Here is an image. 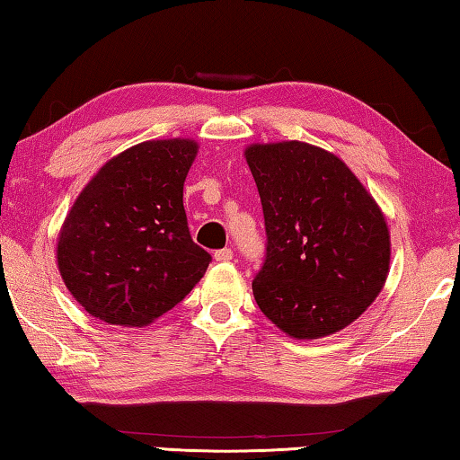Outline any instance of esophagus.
Listing matches in <instances>:
<instances>
[{"instance_id": "1", "label": "esophagus", "mask_w": 460, "mask_h": 460, "mask_svg": "<svg viewBox=\"0 0 460 460\" xmlns=\"http://www.w3.org/2000/svg\"><path fill=\"white\" fill-rule=\"evenodd\" d=\"M215 260H217V262H229V260H233V250L231 248L217 250L215 252Z\"/></svg>"}]
</instances>
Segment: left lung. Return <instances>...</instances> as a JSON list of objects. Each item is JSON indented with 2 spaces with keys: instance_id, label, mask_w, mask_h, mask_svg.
<instances>
[{
  "instance_id": "8db88e82",
  "label": "left lung",
  "mask_w": 460,
  "mask_h": 460,
  "mask_svg": "<svg viewBox=\"0 0 460 460\" xmlns=\"http://www.w3.org/2000/svg\"><path fill=\"white\" fill-rule=\"evenodd\" d=\"M266 227L256 304L293 339L358 320L388 277L386 218L337 155L289 140L245 148Z\"/></svg>"
}]
</instances>
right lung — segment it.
Here are the masks:
<instances>
[{
    "mask_svg": "<svg viewBox=\"0 0 460 460\" xmlns=\"http://www.w3.org/2000/svg\"><path fill=\"white\" fill-rule=\"evenodd\" d=\"M196 153L186 138L136 144L80 191L59 231L58 266L91 316L146 326L204 277L212 258L191 242L183 210Z\"/></svg>",
    "mask_w": 460,
    "mask_h": 460,
    "instance_id": "obj_1",
    "label": "right lung"
}]
</instances>
